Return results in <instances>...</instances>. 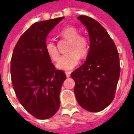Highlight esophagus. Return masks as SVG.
<instances>
[{
    "label": "esophagus",
    "instance_id": "esophagus-1",
    "mask_svg": "<svg viewBox=\"0 0 134 134\" xmlns=\"http://www.w3.org/2000/svg\"><path fill=\"white\" fill-rule=\"evenodd\" d=\"M65 75H66V76H67V77H70V72H65Z\"/></svg>",
    "mask_w": 134,
    "mask_h": 134
}]
</instances>
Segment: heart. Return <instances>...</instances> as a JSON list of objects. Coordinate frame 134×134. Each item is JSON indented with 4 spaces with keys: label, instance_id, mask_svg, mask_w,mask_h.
<instances>
[{
    "label": "heart",
    "instance_id": "1",
    "mask_svg": "<svg viewBox=\"0 0 134 134\" xmlns=\"http://www.w3.org/2000/svg\"><path fill=\"white\" fill-rule=\"evenodd\" d=\"M59 35L62 38L69 41L67 52L68 53L62 55L59 59L57 67L59 70L70 71L75 67L80 62V57L83 58L89 51V44L85 36L79 35L77 29L72 26H68L60 31ZM45 52L52 60L57 61L59 58L57 47L52 41L45 43Z\"/></svg>",
    "mask_w": 134,
    "mask_h": 134
}]
</instances>
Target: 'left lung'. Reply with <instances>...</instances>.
<instances>
[{
    "label": "left lung",
    "instance_id": "1",
    "mask_svg": "<svg viewBox=\"0 0 134 134\" xmlns=\"http://www.w3.org/2000/svg\"><path fill=\"white\" fill-rule=\"evenodd\" d=\"M77 19L87 29L90 49L86 61L71 73L80 105L90 112H99L111 103L120 76V62L115 43L107 31L95 19Z\"/></svg>",
    "mask_w": 134,
    "mask_h": 134
}]
</instances>
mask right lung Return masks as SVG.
<instances>
[{"mask_svg":"<svg viewBox=\"0 0 134 134\" xmlns=\"http://www.w3.org/2000/svg\"><path fill=\"white\" fill-rule=\"evenodd\" d=\"M63 19L31 25L20 37L11 57V81L16 97L38 119L52 117L60 105L59 93L66 75L56 70L45 52V43L48 34Z\"/></svg>","mask_w":134,"mask_h":134,"instance_id":"right-lung-1","label":"right lung"}]
</instances>
